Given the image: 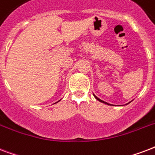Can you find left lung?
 <instances>
[{
    "mask_svg": "<svg viewBox=\"0 0 155 155\" xmlns=\"http://www.w3.org/2000/svg\"><path fill=\"white\" fill-rule=\"evenodd\" d=\"M94 96H95V99H96V100H98L99 101H101V102H103V103H104V104H108V103H106V102H104V101H101V99H99L98 97H96V96H95V95H94Z\"/></svg>",
    "mask_w": 155,
    "mask_h": 155,
    "instance_id": "obj_1",
    "label": "left lung"
}]
</instances>
